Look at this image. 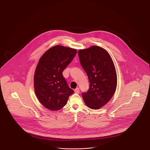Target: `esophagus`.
I'll use <instances>...</instances> for the list:
<instances>
[{"instance_id": "esophagus-1", "label": "esophagus", "mask_w": 150, "mask_h": 150, "mask_svg": "<svg viewBox=\"0 0 150 150\" xmlns=\"http://www.w3.org/2000/svg\"><path fill=\"white\" fill-rule=\"evenodd\" d=\"M79 92H80V90H79V88H76L75 89V93H79Z\"/></svg>"}]
</instances>
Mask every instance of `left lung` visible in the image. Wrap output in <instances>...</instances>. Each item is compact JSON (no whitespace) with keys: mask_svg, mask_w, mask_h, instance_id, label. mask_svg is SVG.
<instances>
[{"mask_svg":"<svg viewBox=\"0 0 150 150\" xmlns=\"http://www.w3.org/2000/svg\"><path fill=\"white\" fill-rule=\"evenodd\" d=\"M78 55L90 83L88 92L82 93L83 98L88 107L98 110L107 104L116 91L114 64L107 50L96 45L80 50Z\"/></svg>","mask_w":150,"mask_h":150,"instance_id":"obj_1","label":"left lung"}]
</instances>
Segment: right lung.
<instances>
[{
    "label": "right lung",
    "instance_id": "right-lung-1",
    "mask_svg": "<svg viewBox=\"0 0 150 150\" xmlns=\"http://www.w3.org/2000/svg\"><path fill=\"white\" fill-rule=\"evenodd\" d=\"M76 53L75 49L58 45L47 50L40 58L34 86L38 99L45 108L52 111L61 109L74 92L67 85L62 72Z\"/></svg>",
    "mask_w": 150,
    "mask_h": 150
}]
</instances>
